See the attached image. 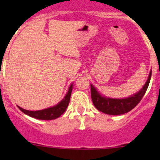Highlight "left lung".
<instances>
[{
    "label": "left lung",
    "instance_id": "left-lung-1",
    "mask_svg": "<svg viewBox=\"0 0 160 160\" xmlns=\"http://www.w3.org/2000/svg\"><path fill=\"white\" fill-rule=\"evenodd\" d=\"M151 77H152V70L150 71L148 80L142 88L135 94L126 98H113L102 96L93 85H90L91 98L94 107L101 112L111 115H120L129 112L138 105V102L144 96L149 86Z\"/></svg>",
    "mask_w": 160,
    "mask_h": 160
}]
</instances>
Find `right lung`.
Segmentation results:
<instances>
[{
  "label": "right lung",
  "instance_id": "1",
  "mask_svg": "<svg viewBox=\"0 0 160 160\" xmlns=\"http://www.w3.org/2000/svg\"><path fill=\"white\" fill-rule=\"evenodd\" d=\"M72 89H73V84L70 85V87H69V90H68V92L66 93V94L63 98L62 100H61L60 102L58 103L57 105L53 106V107H50L49 108L41 110V111H32L25 110V109L18 107H18L24 114H27V115L32 117V118L41 120L55 119V118L60 117L66 111V108H67L68 105H69V102H70Z\"/></svg>",
  "mask_w": 160,
  "mask_h": 160
}]
</instances>
